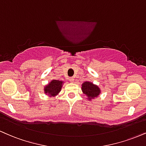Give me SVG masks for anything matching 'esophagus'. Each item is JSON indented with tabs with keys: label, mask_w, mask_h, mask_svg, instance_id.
<instances>
[{
	"label": "esophagus",
	"mask_w": 146,
	"mask_h": 146,
	"mask_svg": "<svg viewBox=\"0 0 146 146\" xmlns=\"http://www.w3.org/2000/svg\"><path fill=\"white\" fill-rule=\"evenodd\" d=\"M68 80H69L71 82H74V78H73V77H70V78H68Z\"/></svg>",
	"instance_id": "34e87169"
}]
</instances>
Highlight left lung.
Returning a JSON list of instances; mask_svg holds the SVG:
<instances>
[{"label": "left lung", "instance_id": "8db88e82", "mask_svg": "<svg viewBox=\"0 0 146 146\" xmlns=\"http://www.w3.org/2000/svg\"><path fill=\"white\" fill-rule=\"evenodd\" d=\"M82 90L84 94H85L88 97V99L96 97L100 94L99 88L89 82H86L82 84Z\"/></svg>", "mask_w": 146, "mask_h": 146}]
</instances>
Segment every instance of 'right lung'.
Segmentation results:
<instances>
[{
	"instance_id": "1",
	"label": "right lung",
	"mask_w": 146,
	"mask_h": 146,
	"mask_svg": "<svg viewBox=\"0 0 146 146\" xmlns=\"http://www.w3.org/2000/svg\"><path fill=\"white\" fill-rule=\"evenodd\" d=\"M62 82L58 80H52V82L49 84L45 88V94H48L49 95L54 96L58 94L62 88Z\"/></svg>"
}]
</instances>
